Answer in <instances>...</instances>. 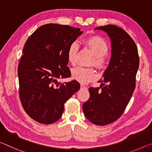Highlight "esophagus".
Segmentation results:
<instances>
[{
  "instance_id": "34e87169",
  "label": "esophagus",
  "mask_w": 152,
  "mask_h": 152,
  "mask_svg": "<svg viewBox=\"0 0 152 152\" xmlns=\"http://www.w3.org/2000/svg\"><path fill=\"white\" fill-rule=\"evenodd\" d=\"M80 88L81 89H86V87L84 86V85H83V84H81V85H80Z\"/></svg>"
}]
</instances>
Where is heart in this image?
I'll return each mask as SVG.
<instances>
[{"label":"heart","mask_w":152,"mask_h":152,"mask_svg":"<svg viewBox=\"0 0 152 152\" xmlns=\"http://www.w3.org/2000/svg\"><path fill=\"white\" fill-rule=\"evenodd\" d=\"M84 43L94 55L90 64L96 66L100 70H103L107 66L106 55L109 51V45L103 38L98 35H92L84 39ZM78 52V45L74 42L69 45L67 51V58L69 63L74 65L76 62ZM72 78L82 84H86L97 78V73L93 68L76 67L72 70Z\"/></svg>","instance_id":"b5f03b06"}]
</instances>
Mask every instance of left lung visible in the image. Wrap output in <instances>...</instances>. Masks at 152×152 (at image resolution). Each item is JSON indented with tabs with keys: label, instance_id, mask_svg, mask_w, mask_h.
<instances>
[{
	"label": "left lung",
	"instance_id": "1",
	"mask_svg": "<svg viewBox=\"0 0 152 152\" xmlns=\"http://www.w3.org/2000/svg\"><path fill=\"white\" fill-rule=\"evenodd\" d=\"M109 36L111 58L100 87L90 88L82 109L86 119L97 125L112 123L121 116L135 88L139 68L137 45L128 33L115 25L96 27Z\"/></svg>",
	"mask_w": 152,
	"mask_h": 152
}]
</instances>
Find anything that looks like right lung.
<instances>
[{
    "label": "right lung",
    "mask_w": 152,
    "mask_h": 152,
    "mask_svg": "<svg viewBox=\"0 0 152 152\" xmlns=\"http://www.w3.org/2000/svg\"><path fill=\"white\" fill-rule=\"evenodd\" d=\"M82 33L79 28L49 23L35 31L25 43L18 66L19 98L35 121H57L64 103L80 88L76 80L60 83L57 79L71 76L67 51Z\"/></svg>",
    "instance_id": "add662e5"
}]
</instances>
